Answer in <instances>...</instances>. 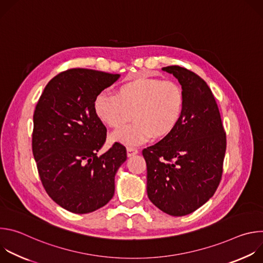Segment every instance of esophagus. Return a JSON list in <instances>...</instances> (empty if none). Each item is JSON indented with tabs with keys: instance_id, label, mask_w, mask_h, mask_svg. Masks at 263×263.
I'll use <instances>...</instances> for the list:
<instances>
[{
	"instance_id": "obj_1",
	"label": "esophagus",
	"mask_w": 263,
	"mask_h": 263,
	"mask_svg": "<svg viewBox=\"0 0 263 263\" xmlns=\"http://www.w3.org/2000/svg\"><path fill=\"white\" fill-rule=\"evenodd\" d=\"M138 153V149L134 146H127V155L128 157H131V156H134Z\"/></svg>"
}]
</instances>
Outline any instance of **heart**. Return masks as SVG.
Here are the masks:
<instances>
[{"label":"heart","mask_w":263,"mask_h":263,"mask_svg":"<svg viewBox=\"0 0 263 263\" xmlns=\"http://www.w3.org/2000/svg\"><path fill=\"white\" fill-rule=\"evenodd\" d=\"M185 97L179 83L137 74L122 84L117 96L101 91L95 99L97 118L110 128L120 129L132 118L134 123L112 133L114 141L134 145L152 136L163 138L179 124Z\"/></svg>","instance_id":"1"}]
</instances>
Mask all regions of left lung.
I'll list each match as a JSON object with an SVG mask.
<instances>
[{
  "mask_svg": "<svg viewBox=\"0 0 263 263\" xmlns=\"http://www.w3.org/2000/svg\"><path fill=\"white\" fill-rule=\"evenodd\" d=\"M173 73L185 97L183 116L171 134L142 149L147 197L163 212L183 216L205 204L221 180L227 139L214 96L207 83L179 65Z\"/></svg>",
  "mask_w": 263,
  "mask_h": 263,
  "instance_id": "left-lung-1",
  "label": "left lung"
}]
</instances>
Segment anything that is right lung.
I'll use <instances>...</instances> for the list:
<instances>
[{"instance_id": "1", "label": "right lung", "mask_w": 263, "mask_h": 263, "mask_svg": "<svg viewBox=\"0 0 263 263\" xmlns=\"http://www.w3.org/2000/svg\"><path fill=\"white\" fill-rule=\"evenodd\" d=\"M119 77L88 68L63 70L47 84L35 107L32 152L41 181L50 198L72 213L105 206L127 159L120 142L98 155L107 129L95 114L93 102Z\"/></svg>"}]
</instances>
